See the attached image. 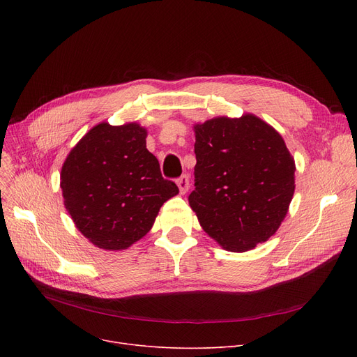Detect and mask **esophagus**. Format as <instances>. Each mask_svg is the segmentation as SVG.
<instances>
[{
	"instance_id": "obj_1",
	"label": "esophagus",
	"mask_w": 357,
	"mask_h": 357,
	"mask_svg": "<svg viewBox=\"0 0 357 357\" xmlns=\"http://www.w3.org/2000/svg\"><path fill=\"white\" fill-rule=\"evenodd\" d=\"M176 185L179 186L181 194H185L190 190V176L188 175H182L181 178L176 179Z\"/></svg>"
}]
</instances>
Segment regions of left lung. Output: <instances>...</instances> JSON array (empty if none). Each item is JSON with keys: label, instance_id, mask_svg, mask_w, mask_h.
Returning a JSON list of instances; mask_svg holds the SVG:
<instances>
[{"label": "left lung", "instance_id": "8db88e82", "mask_svg": "<svg viewBox=\"0 0 357 357\" xmlns=\"http://www.w3.org/2000/svg\"><path fill=\"white\" fill-rule=\"evenodd\" d=\"M194 130L191 208L224 249L250 250L273 236L285 218L295 162L278 131L252 114L213 119Z\"/></svg>", "mask_w": 357, "mask_h": 357}]
</instances>
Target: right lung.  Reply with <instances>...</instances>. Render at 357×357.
<instances>
[{
	"label": "right lung",
	"instance_id": "add662e5",
	"mask_svg": "<svg viewBox=\"0 0 357 357\" xmlns=\"http://www.w3.org/2000/svg\"><path fill=\"white\" fill-rule=\"evenodd\" d=\"M136 123L91 128L68 155L61 172L65 207L77 229L100 249L123 250L152 229L179 190L160 174Z\"/></svg>",
	"mask_w": 357,
	"mask_h": 357
}]
</instances>
